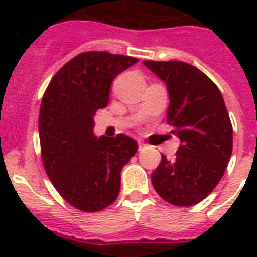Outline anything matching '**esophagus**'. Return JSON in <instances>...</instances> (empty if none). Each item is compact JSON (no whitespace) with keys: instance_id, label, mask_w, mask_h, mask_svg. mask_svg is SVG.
<instances>
[{"instance_id":"34e87169","label":"esophagus","mask_w":257,"mask_h":257,"mask_svg":"<svg viewBox=\"0 0 257 257\" xmlns=\"http://www.w3.org/2000/svg\"><path fill=\"white\" fill-rule=\"evenodd\" d=\"M145 147H147V145H145L143 141H139V149H140V151H141V149H144Z\"/></svg>"}]
</instances>
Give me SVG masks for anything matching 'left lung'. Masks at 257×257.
Segmentation results:
<instances>
[{"instance_id": "obj_1", "label": "left lung", "mask_w": 257, "mask_h": 257, "mask_svg": "<svg viewBox=\"0 0 257 257\" xmlns=\"http://www.w3.org/2000/svg\"><path fill=\"white\" fill-rule=\"evenodd\" d=\"M167 84V121L181 145L173 160L161 155L153 188L176 207L203 201L223 177L231 159L233 129L216 84L196 66L181 61H144Z\"/></svg>"}]
</instances>
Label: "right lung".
I'll return each instance as SVG.
<instances>
[{
	"mask_svg": "<svg viewBox=\"0 0 257 257\" xmlns=\"http://www.w3.org/2000/svg\"><path fill=\"white\" fill-rule=\"evenodd\" d=\"M137 58L108 52H84L68 61L46 88L38 133L46 175L76 209L98 212L120 192L121 171L137 152L132 137L93 135V116L105 108L116 76Z\"/></svg>",
	"mask_w": 257,
	"mask_h": 257,
	"instance_id": "1",
	"label": "right lung"
}]
</instances>
